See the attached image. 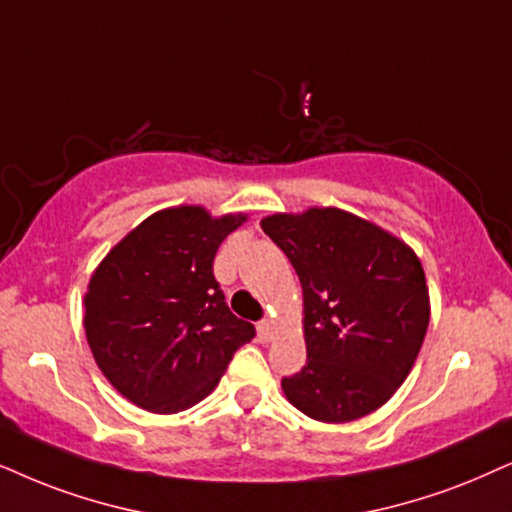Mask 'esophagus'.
Returning a JSON list of instances; mask_svg holds the SVG:
<instances>
[{
    "instance_id": "obj_1",
    "label": "esophagus",
    "mask_w": 512,
    "mask_h": 512,
    "mask_svg": "<svg viewBox=\"0 0 512 512\" xmlns=\"http://www.w3.org/2000/svg\"><path fill=\"white\" fill-rule=\"evenodd\" d=\"M257 335H260L262 342H271L274 340V321L264 319L257 323Z\"/></svg>"
}]
</instances>
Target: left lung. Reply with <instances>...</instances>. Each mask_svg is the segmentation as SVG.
<instances>
[{
	"instance_id": "left-lung-1",
	"label": "left lung",
	"mask_w": 512,
	"mask_h": 512,
	"mask_svg": "<svg viewBox=\"0 0 512 512\" xmlns=\"http://www.w3.org/2000/svg\"><path fill=\"white\" fill-rule=\"evenodd\" d=\"M262 229L302 286L307 364L283 378L304 416L349 423L385 404L416 364L430 323L425 271L411 245L340 208L276 212Z\"/></svg>"
}]
</instances>
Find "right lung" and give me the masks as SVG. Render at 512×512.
Segmentation results:
<instances>
[{"mask_svg": "<svg viewBox=\"0 0 512 512\" xmlns=\"http://www.w3.org/2000/svg\"><path fill=\"white\" fill-rule=\"evenodd\" d=\"M248 215L203 205L153 212L99 262L84 293L96 366L151 413L191 409L215 390L255 326L229 312L212 274L217 248Z\"/></svg>", "mask_w": 512, "mask_h": 512, "instance_id": "1", "label": "right lung"}]
</instances>
